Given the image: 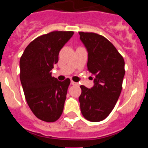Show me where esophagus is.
I'll use <instances>...</instances> for the list:
<instances>
[{
	"mask_svg": "<svg viewBox=\"0 0 148 148\" xmlns=\"http://www.w3.org/2000/svg\"><path fill=\"white\" fill-rule=\"evenodd\" d=\"M70 84H71L72 85H78V83H76V82H73V81H72V82H70Z\"/></svg>",
	"mask_w": 148,
	"mask_h": 148,
	"instance_id": "1",
	"label": "esophagus"
}]
</instances>
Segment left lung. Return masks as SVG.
Listing matches in <instances>:
<instances>
[{
    "mask_svg": "<svg viewBox=\"0 0 148 148\" xmlns=\"http://www.w3.org/2000/svg\"><path fill=\"white\" fill-rule=\"evenodd\" d=\"M79 35L88 53L87 69L94 75L93 87H80L81 112L87 120L97 122L109 116L119 98L125 73V61L104 36L93 32H80Z\"/></svg>",
    "mask_w": 148,
    "mask_h": 148,
    "instance_id": "left-lung-1",
    "label": "left lung"
}]
</instances>
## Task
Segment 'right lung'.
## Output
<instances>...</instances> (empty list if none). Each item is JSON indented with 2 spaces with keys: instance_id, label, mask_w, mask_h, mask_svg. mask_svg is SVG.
I'll return each mask as SVG.
<instances>
[{
  "instance_id": "add662e5",
  "label": "right lung",
  "mask_w": 148,
  "mask_h": 148,
  "mask_svg": "<svg viewBox=\"0 0 148 148\" xmlns=\"http://www.w3.org/2000/svg\"><path fill=\"white\" fill-rule=\"evenodd\" d=\"M71 31H54L32 40L20 59V79L29 107L36 117L53 122L63 113L70 80L52 77L61 48L71 38Z\"/></svg>"
}]
</instances>
